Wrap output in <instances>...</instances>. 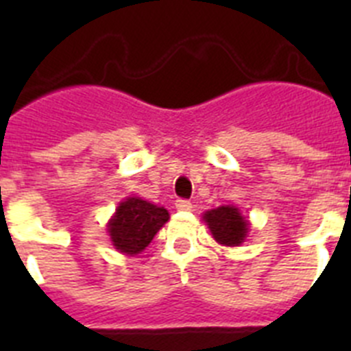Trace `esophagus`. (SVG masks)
Wrapping results in <instances>:
<instances>
[{
    "label": "esophagus",
    "mask_w": 351,
    "mask_h": 351,
    "mask_svg": "<svg viewBox=\"0 0 351 351\" xmlns=\"http://www.w3.org/2000/svg\"><path fill=\"white\" fill-rule=\"evenodd\" d=\"M176 209H178V210H191V209H193V206H191L190 200H182V198H179V200H176Z\"/></svg>",
    "instance_id": "esophagus-1"
}]
</instances>
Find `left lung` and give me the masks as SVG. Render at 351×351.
<instances>
[{"label":"left lung","mask_w":351,"mask_h":351,"mask_svg":"<svg viewBox=\"0 0 351 351\" xmlns=\"http://www.w3.org/2000/svg\"><path fill=\"white\" fill-rule=\"evenodd\" d=\"M204 221L209 226L216 243L223 246L243 244L250 230V221L239 213L235 206H221L218 209L207 210L204 214Z\"/></svg>","instance_id":"left-lung-1"}]
</instances>
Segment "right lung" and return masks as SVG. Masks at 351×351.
<instances>
[{"label": "right lung", "mask_w": 351, "mask_h": 351, "mask_svg": "<svg viewBox=\"0 0 351 351\" xmlns=\"http://www.w3.org/2000/svg\"><path fill=\"white\" fill-rule=\"evenodd\" d=\"M169 221V210L160 206L128 197L117 206L108 221V235L112 246L125 255H138L149 246L161 226Z\"/></svg>", "instance_id": "right-lung-1"}]
</instances>
